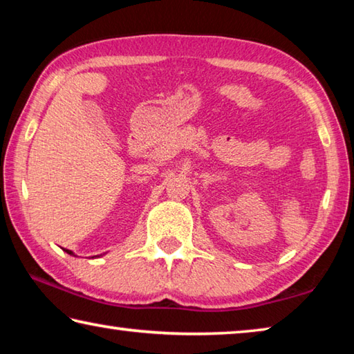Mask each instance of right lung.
Wrapping results in <instances>:
<instances>
[{"mask_svg": "<svg viewBox=\"0 0 354 354\" xmlns=\"http://www.w3.org/2000/svg\"><path fill=\"white\" fill-rule=\"evenodd\" d=\"M65 251H67V253H68V254H71V256H75V253H73V251H70V250H65Z\"/></svg>", "mask_w": 354, "mask_h": 354, "instance_id": "1", "label": "right lung"}]
</instances>
